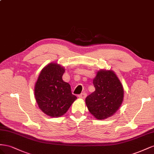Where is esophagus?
Listing matches in <instances>:
<instances>
[{"label": "esophagus", "instance_id": "obj_1", "mask_svg": "<svg viewBox=\"0 0 154 154\" xmlns=\"http://www.w3.org/2000/svg\"><path fill=\"white\" fill-rule=\"evenodd\" d=\"M78 97L79 98H81V99H85L86 97V94H85V93H82V94H81L80 95H78Z\"/></svg>", "mask_w": 154, "mask_h": 154}]
</instances>
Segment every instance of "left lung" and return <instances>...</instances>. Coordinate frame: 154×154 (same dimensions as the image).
Instances as JSON below:
<instances>
[{"instance_id": "obj_1", "label": "left lung", "mask_w": 154, "mask_h": 154, "mask_svg": "<svg viewBox=\"0 0 154 154\" xmlns=\"http://www.w3.org/2000/svg\"><path fill=\"white\" fill-rule=\"evenodd\" d=\"M93 83L95 90L86 97V106L96 119H105L120 107L124 97L123 88L112 70L99 71Z\"/></svg>"}]
</instances>
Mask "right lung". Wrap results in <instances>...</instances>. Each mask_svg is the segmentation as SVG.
<instances>
[{"mask_svg":"<svg viewBox=\"0 0 154 154\" xmlns=\"http://www.w3.org/2000/svg\"><path fill=\"white\" fill-rule=\"evenodd\" d=\"M64 69L51 63L41 72L35 86V97L38 107L50 117H60L68 111L77 97L71 86L63 81Z\"/></svg>","mask_w":154,"mask_h":154,"instance_id":"1","label":"right lung"}]
</instances>
